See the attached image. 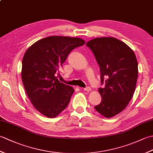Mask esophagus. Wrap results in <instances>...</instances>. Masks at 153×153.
<instances>
[{
    "mask_svg": "<svg viewBox=\"0 0 153 153\" xmlns=\"http://www.w3.org/2000/svg\"><path fill=\"white\" fill-rule=\"evenodd\" d=\"M83 89L86 91H91V88L90 87H86Z\"/></svg>",
    "mask_w": 153,
    "mask_h": 153,
    "instance_id": "1",
    "label": "esophagus"
}]
</instances>
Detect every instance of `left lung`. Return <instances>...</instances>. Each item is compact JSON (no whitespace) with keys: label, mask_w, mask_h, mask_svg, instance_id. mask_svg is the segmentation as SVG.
<instances>
[{"label":"left lung","mask_w":153,"mask_h":153,"mask_svg":"<svg viewBox=\"0 0 153 153\" xmlns=\"http://www.w3.org/2000/svg\"><path fill=\"white\" fill-rule=\"evenodd\" d=\"M86 45L99 65L102 97L97 112L111 118L126 108L134 95L138 76V64L134 52L123 42L114 37L95 38Z\"/></svg>","instance_id":"left-lung-1"}]
</instances>
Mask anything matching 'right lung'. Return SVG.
Listing matches in <instances>:
<instances>
[{"mask_svg":"<svg viewBox=\"0 0 153 153\" xmlns=\"http://www.w3.org/2000/svg\"><path fill=\"white\" fill-rule=\"evenodd\" d=\"M85 43L80 38L51 36L39 40L25 53L22 82L32 105L42 114L54 118L69 104L74 89L60 82L56 74L60 75L70 52Z\"/></svg>","mask_w":153,"mask_h":153,"instance_id":"right-lung-1","label":"right lung"}]
</instances>
